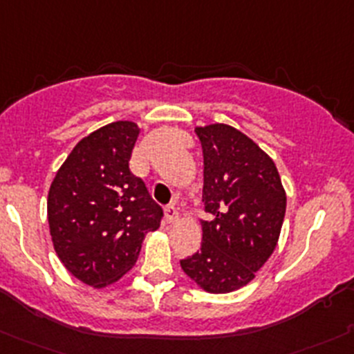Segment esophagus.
<instances>
[{
  "instance_id": "34e87169",
  "label": "esophagus",
  "mask_w": 354,
  "mask_h": 354,
  "mask_svg": "<svg viewBox=\"0 0 354 354\" xmlns=\"http://www.w3.org/2000/svg\"><path fill=\"white\" fill-rule=\"evenodd\" d=\"M164 216H166L167 223H174V222H178V218H180V211H178L174 206H169V207H166V213H164Z\"/></svg>"
}]
</instances>
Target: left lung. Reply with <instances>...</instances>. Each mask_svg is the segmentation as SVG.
<instances>
[{
  "label": "left lung",
  "instance_id": "1",
  "mask_svg": "<svg viewBox=\"0 0 354 354\" xmlns=\"http://www.w3.org/2000/svg\"><path fill=\"white\" fill-rule=\"evenodd\" d=\"M203 145V243L180 266L207 293H230L253 281L279 241L286 192L272 158L227 124L196 127Z\"/></svg>",
  "mask_w": 354,
  "mask_h": 354
}]
</instances>
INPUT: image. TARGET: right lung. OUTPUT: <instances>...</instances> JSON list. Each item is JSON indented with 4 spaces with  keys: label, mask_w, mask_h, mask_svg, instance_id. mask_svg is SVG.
<instances>
[{
    "label": "right lung",
    "mask_w": 354,
    "mask_h": 354,
    "mask_svg": "<svg viewBox=\"0 0 354 354\" xmlns=\"http://www.w3.org/2000/svg\"><path fill=\"white\" fill-rule=\"evenodd\" d=\"M140 131L136 122L118 120L91 132L62 162L48 190L55 253L92 288H106L127 274L145 236L160 225V206L129 169Z\"/></svg>",
    "instance_id": "right-lung-1"
}]
</instances>
